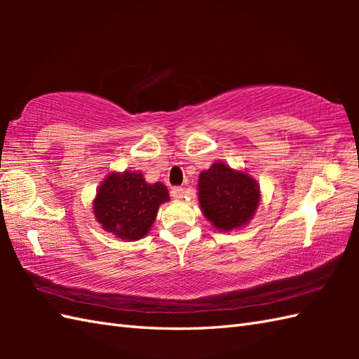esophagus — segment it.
<instances>
[{
  "label": "esophagus",
  "instance_id": "34e87169",
  "mask_svg": "<svg viewBox=\"0 0 359 359\" xmlns=\"http://www.w3.org/2000/svg\"><path fill=\"white\" fill-rule=\"evenodd\" d=\"M171 197H174V199H182V197H184V188L182 187L171 188Z\"/></svg>",
  "mask_w": 359,
  "mask_h": 359
}]
</instances>
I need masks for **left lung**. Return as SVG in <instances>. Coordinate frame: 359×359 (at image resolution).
Segmentation results:
<instances>
[{"mask_svg": "<svg viewBox=\"0 0 359 359\" xmlns=\"http://www.w3.org/2000/svg\"><path fill=\"white\" fill-rule=\"evenodd\" d=\"M261 202L259 184L245 171L216 162L199 175V203L203 216L219 231L247 225Z\"/></svg>", "mask_w": 359, "mask_h": 359, "instance_id": "8db88e82", "label": "left lung"}]
</instances>
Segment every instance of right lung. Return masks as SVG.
Wrapping results in <instances>:
<instances>
[{"label": "right lung", "mask_w": 359, "mask_h": 359, "mask_svg": "<svg viewBox=\"0 0 359 359\" xmlns=\"http://www.w3.org/2000/svg\"><path fill=\"white\" fill-rule=\"evenodd\" d=\"M170 201L163 184H148L139 171L111 172L98 187L94 216L103 230L123 241H139L147 236L158 207Z\"/></svg>", "instance_id": "add662e5"}]
</instances>
